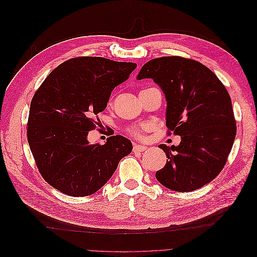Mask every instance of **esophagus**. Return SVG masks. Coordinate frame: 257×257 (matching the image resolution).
I'll return each mask as SVG.
<instances>
[{"label":"esophagus","mask_w":257,"mask_h":257,"mask_svg":"<svg viewBox=\"0 0 257 257\" xmlns=\"http://www.w3.org/2000/svg\"><path fill=\"white\" fill-rule=\"evenodd\" d=\"M148 149L147 146H141V145H134L133 152H144Z\"/></svg>","instance_id":"obj_1"}]
</instances>
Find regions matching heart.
I'll list each match as a JSON object with an SVG mask.
<instances>
[{
	"label": "heart",
	"instance_id": "obj_1",
	"mask_svg": "<svg viewBox=\"0 0 257 257\" xmlns=\"http://www.w3.org/2000/svg\"><path fill=\"white\" fill-rule=\"evenodd\" d=\"M148 131H149V126L146 125V124H144V125H141V126L130 127L127 130V133L133 137L137 138V139H143Z\"/></svg>",
	"mask_w": 257,
	"mask_h": 257
}]
</instances>
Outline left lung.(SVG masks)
Listing matches in <instances>:
<instances>
[{"mask_svg":"<svg viewBox=\"0 0 257 257\" xmlns=\"http://www.w3.org/2000/svg\"><path fill=\"white\" fill-rule=\"evenodd\" d=\"M137 78H152L165 93L167 134L179 146L160 145L168 161L155 177L165 188L192 192L220 174L236 137L231 99L215 74L200 62L182 57L150 60Z\"/></svg>","mask_w":257,"mask_h":257,"instance_id":"obj_1","label":"left lung"}]
</instances>
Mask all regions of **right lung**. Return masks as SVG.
Returning a JSON list of instances; mask_svg holds the SVG:
<instances>
[{
	"instance_id": "obj_1",
	"label": "right lung",
	"mask_w": 257,
	"mask_h": 257,
	"mask_svg": "<svg viewBox=\"0 0 257 257\" xmlns=\"http://www.w3.org/2000/svg\"><path fill=\"white\" fill-rule=\"evenodd\" d=\"M131 62L77 57L56 67L31 100L28 142L44 180L74 197L92 195L109 180L121 159L133 149L125 137L89 145L97 114L114 87L136 68Z\"/></svg>"
}]
</instances>
